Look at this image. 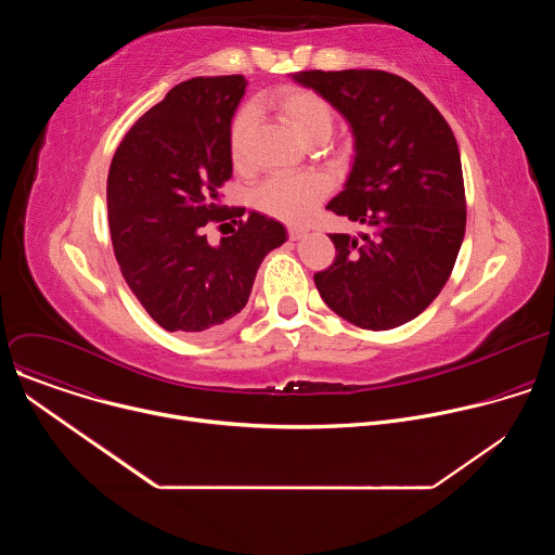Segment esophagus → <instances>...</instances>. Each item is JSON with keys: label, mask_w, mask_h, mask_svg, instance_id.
Masks as SVG:
<instances>
[{"label": "esophagus", "mask_w": 555, "mask_h": 555, "mask_svg": "<svg viewBox=\"0 0 555 555\" xmlns=\"http://www.w3.org/2000/svg\"><path fill=\"white\" fill-rule=\"evenodd\" d=\"M287 234H289L292 242H298V240H302V236L307 234V228H302V225H289V228H287Z\"/></svg>", "instance_id": "34e87169"}]
</instances>
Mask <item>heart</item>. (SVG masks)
<instances>
[{
	"instance_id": "1",
	"label": "heart",
	"mask_w": 555,
	"mask_h": 555,
	"mask_svg": "<svg viewBox=\"0 0 555 555\" xmlns=\"http://www.w3.org/2000/svg\"><path fill=\"white\" fill-rule=\"evenodd\" d=\"M272 109L281 122L292 129L300 140L315 144L325 142L334 129V107L311 90L305 88H281L270 99ZM253 133V114L242 112L230 127V160L236 169H244L248 163V144ZM332 184L327 176L319 171L276 176L266 180L257 193L255 204L259 210L283 219L300 221L305 219L321 199L327 197Z\"/></svg>"
}]
</instances>
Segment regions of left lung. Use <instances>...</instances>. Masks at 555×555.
Masks as SVG:
<instances>
[{
    "label": "left lung",
    "instance_id": "obj_1",
    "mask_svg": "<svg viewBox=\"0 0 555 555\" xmlns=\"http://www.w3.org/2000/svg\"><path fill=\"white\" fill-rule=\"evenodd\" d=\"M321 94L353 133V165L327 208L364 232L330 234L334 263L313 274L323 300L356 327H400L437 298L465 234V191L454 133L398 74H292Z\"/></svg>",
    "mask_w": 555,
    "mask_h": 555
}]
</instances>
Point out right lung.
<instances>
[{
    "instance_id": "add662e5",
    "label": "right lung",
    "mask_w": 555,
    "mask_h": 555,
    "mask_svg": "<svg viewBox=\"0 0 555 555\" xmlns=\"http://www.w3.org/2000/svg\"><path fill=\"white\" fill-rule=\"evenodd\" d=\"M244 76L176 86L127 131L107 178V215L120 272L167 332H215L240 313L268 253L287 242L257 210L210 246L204 225L230 219L219 186L232 178L230 122ZM244 215V212H242Z\"/></svg>"
}]
</instances>
